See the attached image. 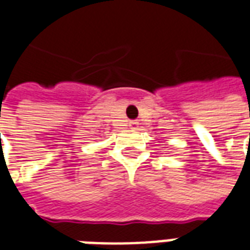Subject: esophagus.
I'll return each mask as SVG.
<instances>
[{"label":"esophagus","instance_id":"1","mask_svg":"<svg viewBox=\"0 0 250 250\" xmlns=\"http://www.w3.org/2000/svg\"><path fill=\"white\" fill-rule=\"evenodd\" d=\"M130 127L131 130H136V128L139 127V123H138L136 120H132V122H130Z\"/></svg>","mask_w":250,"mask_h":250}]
</instances>
